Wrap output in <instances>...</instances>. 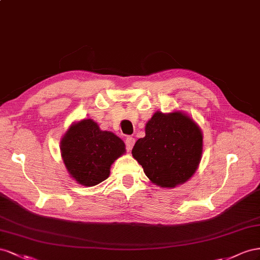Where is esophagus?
Returning <instances> with one entry per match:
<instances>
[{"label":"esophagus","mask_w":260,"mask_h":260,"mask_svg":"<svg viewBox=\"0 0 260 260\" xmlns=\"http://www.w3.org/2000/svg\"><path fill=\"white\" fill-rule=\"evenodd\" d=\"M125 145H126V149L128 151L133 149V147L135 145V138H133L132 136H127L125 139Z\"/></svg>","instance_id":"esophagus-1"}]
</instances>
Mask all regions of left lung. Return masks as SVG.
I'll use <instances>...</instances> for the list:
<instances>
[{"label": "left lung", "instance_id": "1", "mask_svg": "<svg viewBox=\"0 0 260 260\" xmlns=\"http://www.w3.org/2000/svg\"><path fill=\"white\" fill-rule=\"evenodd\" d=\"M203 152V135L195 122L180 112L154 113L132 153L152 183L174 187L195 173Z\"/></svg>", "mask_w": 260, "mask_h": 260}]
</instances>
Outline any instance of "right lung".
I'll list each match as a JSON object with an SVG mask.
<instances>
[{"mask_svg": "<svg viewBox=\"0 0 260 260\" xmlns=\"http://www.w3.org/2000/svg\"><path fill=\"white\" fill-rule=\"evenodd\" d=\"M61 152L71 176L84 186L107 180L111 165L125 152L123 140L103 132L92 120L71 126L61 142Z\"/></svg>", "mask_w": 260, "mask_h": 260, "instance_id": "obj_1", "label": "right lung"}]
</instances>
